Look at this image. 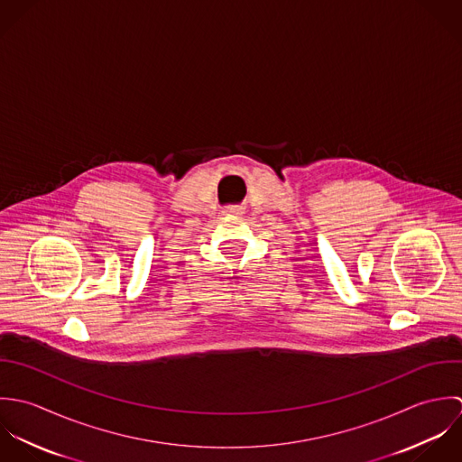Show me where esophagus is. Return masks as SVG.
Masks as SVG:
<instances>
[{
  "mask_svg": "<svg viewBox=\"0 0 462 462\" xmlns=\"http://www.w3.org/2000/svg\"><path fill=\"white\" fill-rule=\"evenodd\" d=\"M226 214H243V207L241 205H230L225 208Z\"/></svg>",
  "mask_w": 462,
  "mask_h": 462,
  "instance_id": "34e87169",
  "label": "esophagus"
}]
</instances>
